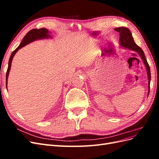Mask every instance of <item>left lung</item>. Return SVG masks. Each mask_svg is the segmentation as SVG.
<instances>
[{
  "mask_svg": "<svg viewBox=\"0 0 159 159\" xmlns=\"http://www.w3.org/2000/svg\"><path fill=\"white\" fill-rule=\"evenodd\" d=\"M115 30L119 32V42L120 44L122 46L127 49H130L133 50L134 52H137L138 54L140 55L141 58L145 64L147 71V75L148 78V95L149 94V89H150V81H151V71H150V67L147 61L144 52L141 48L140 47L137 46L134 42L133 38L132 36V34L127 28L125 27H119L117 28H115Z\"/></svg>",
  "mask_w": 159,
  "mask_h": 159,
  "instance_id": "left-lung-1",
  "label": "left lung"
}]
</instances>
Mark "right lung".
Instances as JSON below:
<instances>
[{
    "mask_svg": "<svg viewBox=\"0 0 159 159\" xmlns=\"http://www.w3.org/2000/svg\"><path fill=\"white\" fill-rule=\"evenodd\" d=\"M48 30L46 29V28H40V29H32L28 32L26 36L24 37L22 39V41L20 44V45L18 46L17 48L14 50L12 53L11 55L10 59H9L8 61V69L7 71V74H6V85L7 86V80H8V76L9 74V71L11 70V63H12V60L14 54H16V52L22 48V47L26 46V44H29V43L34 41L38 39H42V38H49L50 36L48 34Z\"/></svg>",
    "mask_w": 159,
    "mask_h": 159,
    "instance_id": "right-lung-1",
    "label": "right lung"
}]
</instances>
